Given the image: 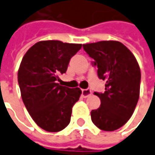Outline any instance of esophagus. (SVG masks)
<instances>
[{"mask_svg": "<svg viewBox=\"0 0 155 155\" xmlns=\"http://www.w3.org/2000/svg\"><path fill=\"white\" fill-rule=\"evenodd\" d=\"M91 94H92V92H91V90H90V89L82 90V95H83V97H84V98L90 96Z\"/></svg>", "mask_w": 155, "mask_h": 155, "instance_id": "34e87169", "label": "esophagus"}]
</instances>
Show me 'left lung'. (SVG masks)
Segmentation results:
<instances>
[{
    "instance_id": "8db88e82",
    "label": "left lung",
    "mask_w": 155,
    "mask_h": 155,
    "mask_svg": "<svg viewBox=\"0 0 155 155\" xmlns=\"http://www.w3.org/2000/svg\"><path fill=\"white\" fill-rule=\"evenodd\" d=\"M83 47L97 65L100 79L107 81L104 93L94 92L101 106L91 111L92 122L102 130H118L132 116L139 99L141 71L137 61L120 41H101Z\"/></svg>"
}]
</instances>
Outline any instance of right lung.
I'll list each match as a JSON object with an SVG mask.
<instances>
[{"label":"right lung","mask_w":155,"mask_h":155,"mask_svg":"<svg viewBox=\"0 0 155 155\" xmlns=\"http://www.w3.org/2000/svg\"><path fill=\"white\" fill-rule=\"evenodd\" d=\"M81 48L82 44L41 41L30 48L22 59L18 71L22 100L32 119L46 131H61L70 123L72 107L82 91L62 86L57 81Z\"/></svg>","instance_id":"obj_1"}]
</instances>
